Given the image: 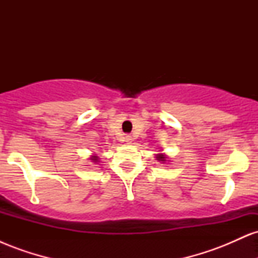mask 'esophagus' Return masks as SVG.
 Returning a JSON list of instances; mask_svg holds the SVG:
<instances>
[{
  "label": "esophagus",
  "instance_id": "34e87169",
  "mask_svg": "<svg viewBox=\"0 0 258 258\" xmlns=\"http://www.w3.org/2000/svg\"><path fill=\"white\" fill-rule=\"evenodd\" d=\"M123 139H125V142H127V143H132V137H131V136H125V138H123Z\"/></svg>",
  "mask_w": 258,
  "mask_h": 258
}]
</instances>
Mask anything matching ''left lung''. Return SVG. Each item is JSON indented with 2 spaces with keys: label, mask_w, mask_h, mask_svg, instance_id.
Masks as SVG:
<instances>
[{
  "label": "left lung",
  "mask_w": 258,
  "mask_h": 258,
  "mask_svg": "<svg viewBox=\"0 0 258 258\" xmlns=\"http://www.w3.org/2000/svg\"><path fill=\"white\" fill-rule=\"evenodd\" d=\"M156 160H159V161H162V162L168 161L166 154H162V153L161 154H156Z\"/></svg>",
  "instance_id": "1"
}]
</instances>
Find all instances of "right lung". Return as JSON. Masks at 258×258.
<instances>
[{"instance_id": "add662e5", "label": "right lung", "mask_w": 258, "mask_h": 258, "mask_svg": "<svg viewBox=\"0 0 258 258\" xmlns=\"http://www.w3.org/2000/svg\"><path fill=\"white\" fill-rule=\"evenodd\" d=\"M91 162H94V164H97V162H99V156L97 155V154H93V155H91Z\"/></svg>"}]
</instances>
